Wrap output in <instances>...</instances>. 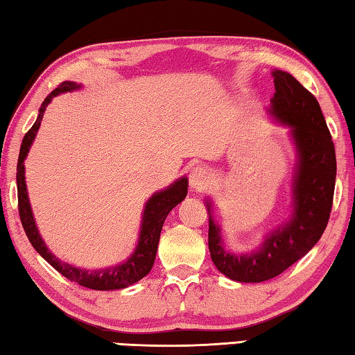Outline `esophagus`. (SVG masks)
Instances as JSON below:
<instances>
[{"mask_svg": "<svg viewBox=\"0 0 355 355\" xmlns=\"http://www.w3.org/2000/svg\"><path fill=\"white\" fill-rule=\"evenodd\" d=\"M189 181H190L191 189L196 190V191H204V190L209 189V185H210V182H212V179H210V173L207 171V168H204L202 165H196V166L191 168Z\"/></svg>", "mask_w": 355, "mask_h": 355, "instance_id": "esophagus-1", "label": "esophagus"}]
</instances>
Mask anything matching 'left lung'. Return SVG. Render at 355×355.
Returning <instances> with one entry per match:
<instances>
[{"label": "left lung", "mask_w": 355, "mask_h": 355, "mask_svg": "<svg viewBox=\"0 0 355 355\" xmlns=\"http://www.w3.org/2000/svg\"><path fill=\"white\" fill-rule=\"evenodd\" d=\"M271 112L291 126L297 149L293 218L271 232L257 251L225 250L220 227L209 218V251L223 275L237 282H263L281 275L318 243L331 216L337 159L331 132L316 98L290 73L272 71ZM210 204L207 209L210 212Z\"/></svg>", "instance_id": "8db88e82"}]
</instances>
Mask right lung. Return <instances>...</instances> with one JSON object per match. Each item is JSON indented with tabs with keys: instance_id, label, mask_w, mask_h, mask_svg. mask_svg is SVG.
Listing matches in <instances>:
<instances>
[{
	"instance_id": "obj_1",
	"label": "right lung",
	"mask_w": 355,
	"mask_h": 355,
	"mask_svg": "<svg viewBox=\"0 0 355 355\" xmlns=\"http://www.w3.org/2000/svg\"><path fill=\"white\" fill-rule=\"evenodd\" d=\"M79 85L74 83H60L55 89L49 93L45 98V101L42 103L40 114L37 116L35 123L33 124L26 134L23 137L21 146H20V155H18V164H17V190H18V214H20V220L24 232H26L31 245L34 246V250L40 254V256L46 260V262L53 266L54 270H58L62 276H65L68 281L76 282L83 287L92 288V290H118V288H126L129 285L139 282L140 279L145 277L149 271H151L155 259V252H157L160 231L164 226V221L166 215L171 212L181 202L185 196H187V187H189V179L182 178L178 182H174L171 187H168L164 191L155 193L151 200L146 202L145 212H143V221H141V231L139 245H137L135 251L126 262H123L116 266H110V268L104 270H95V271H87L83 268H74V266L68 265L65 262H60L59 259H55L48 248L43 243L42 237L39 235V231L35 227V221L33 212H31L29 200H28V191H26V182H24V159H26L28 151L33 140L39 130L40 121L43 118V112H45L46 105L54 96H58L59 93L71 92L78 89Z\"/></svg>"
}]
</instances>
